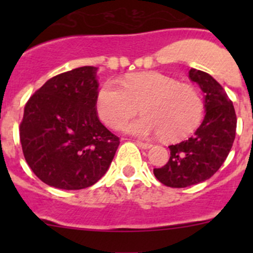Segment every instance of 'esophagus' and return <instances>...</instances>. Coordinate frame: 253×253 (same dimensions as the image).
<instances>
[{
  "mask_svg": "<svg viewBox=\"0 0 253 253\" xmlns=\"http://www.w3.org/2000/svg\"><path fill=\"white\" fill-rule=\"evenodd\" d=\"M136 144L138 145L139 148H142V149H149V148L152 147V144H149V143H144V142H141V141H137Z\"/></svg>",
  "mask_w": 253,
  "mask_h": 253,
  "instance_id": "34e87169",
  "label": "esophagus"
}]
</instances>
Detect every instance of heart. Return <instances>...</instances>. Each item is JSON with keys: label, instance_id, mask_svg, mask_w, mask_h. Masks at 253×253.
<instances>
[{"label": "heart", "instance_id": "b5f03b06", "mask_svg": "<svg viewBox=\"0 0 253 253\" xmlns=\"http://www.w3.org/2000/svg\"><path fill=\"white\" fill-rule=\"evenodd\" d=\"M122 84L108 82L96 99L99 116L111 128H121L141 108L143 116L125 127L127 133L160 134L164 141L176 142L192 133L202 120V95L190 84L157 72L132 75Z\"/></svg>", "mask_w": 253, "mask_h": 253}]
</instances>
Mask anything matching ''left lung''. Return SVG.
Wrapping results in <instances>:
<instances>
[{
	"instance_id": "8db88e82",
	"label": "left lung",
	"mask_w": 253,
	"mask_h": 253,
	"mask_svg": "<svg viewBox=\"0 0 253 253\" xmlns=\"http://www.w3.org/2000/svg\"><path fill=\"white\" fill-rule=\"evenodd\" d=\"M188 77L203 91L206 115L192 137L170 145L169 162L153 170L169 187H188L211 177L225 162L235 139V109L223 86L196 68H191Z\"/></svg>"
}]
</instances>
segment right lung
Segmentation results:
<instances>
[{
    "mask_svg": "<svg viewBox=\"0 0 253 253\" xmlns=\"http://www.w3.org/2000/svg\"><path fill=\"white\" fill-rule=\"evenodd\" d=\"M98 67L48 79L28 100L20 124L23 154L48 186L82 190L108 171L120 141L98 119Z\"/></svg>",
    "mask_w": 253,
    "mask_h": 253,
    "instance_id": "add662e5",
    "label": "right lung"
}]
</instances>
